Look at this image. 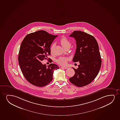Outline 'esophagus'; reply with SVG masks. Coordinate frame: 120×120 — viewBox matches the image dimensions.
Masks as SVG:
<instances>
[{
    "label": "esophagus",
    "instance_id": "34e87169",
    "mask_svg": "<svg viewBox=\"0 0 120 120\" xmlns=\"http://www.w3.org/2000/svg\"><path fill=\"white\" fill-rule=\"evenodd\" d=\"M61 68L65 69H67L68 68L65 67H61Z\"/></svg>",
    "mask_w": 120,
    "mask_h": 120
}]
</instances>
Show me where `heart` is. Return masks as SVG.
Listing matches in <instances>:
<instances>
[{"mask_svg": "<svg viewBox=\"0 0 120 120\" xmlns=\"http://www.w3.org/2000/svg\"><path fill=\"white\" fill-rule=\"evenodd\" d=\"M60 42L61 43V45L64 48L66 47L70 46L71 43L70 41L68 40V39L67 38L65 37H62L61 38ZM55 46V44H53L50 47V52L52 53L53 51V49ZM68 59L65 57H60L56 60V62L60 65L64 66L67 64L68 61Z\"/></svg>", "mask_w": 120, "mask_h": 120, "instance_id": "heart-1", "label": "heart"}]
</instances>
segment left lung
I'll list each match as a JSON object with an SVG mask.
<instances>
[{
	"instance_id": "obj_1",
	"label": "left lung",
	"mask_w": 120,
	"mask_h": 120,
	"mask_svg": "<svg viewBox=\"0 0 120 120\" xmlns=\"http://www.w3.org/2000/svg\"><path fill=\"white\" fill-rule=\"evenodd\" d=\"M70 37L76 40V48L73 62L79 61L78 68L74 76L69 79L72 83L79 87L90 83L98 74L101 65V59L98 44L90 34L79 30L73 32Z\"/></svg>"
}]
</instances>
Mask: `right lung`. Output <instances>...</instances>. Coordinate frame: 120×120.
I'll return each mask as SVG.
<instances>
[{
    "mask_svg": "<svg viewBox=\"0 0 120 120\" xmlns=\"http://www.w3.org/2000/svg\"><path fill=\"white\" fill-rule=\"evenodd\" d=\"M57 36L40 30L27 34L22 41L18 55L19 65L27 81L34 86H46L53 79L54 70L59 69L56 64L47 66L41 62L50 55V45Z\"/></svg>",
    "mask_w": 120,
    "mask_h": 120,
    "instance_id": "obj_1",
    "label": "right lung"
}]
</instances>
